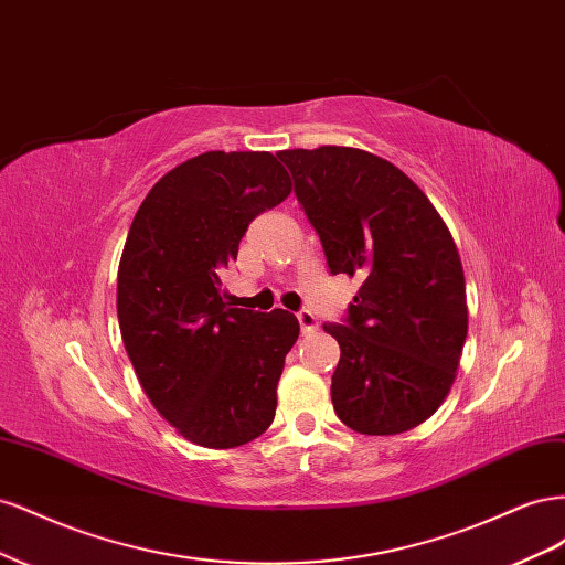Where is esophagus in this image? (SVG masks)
Instances as JSON below:
<instances>
[{"instance_id":"obj_1","label":"esophagus","mask_w":565,"mask_h":565,"mask_svg":"<svg viewBox=\"0 0 565 565\" xmlns=\"http://www.w3.org/2000/svg\"><path fill=\"white\" fill-rule=\"evenodd\" d=\"M297 320L301 324V334H313L318 330V320L311 311H299Z\"/></svg>"}]
</instances>
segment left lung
Returning a JSON list of instances; mask_svg holds the SVG:
<instances>
[{
  "label": "left lung",
  "instance_id": "8db88e82",
  "mask_svg": "<svg viewBox=\"0 0 565 565\" xmlns=\"http://www.w3.org/2000/svg\"><path fill=\"white\" fill-rule=\"evenodd\" d=\"M278 158L332 276L363 278L347 324H322L341 349L337 417L365 436L415 429L450 393L469 330L450 228L413 179L367 150L320 146Z\"/></svg>",
  "mask_w": 565,
  "mask_h": 565
}]
</instances>
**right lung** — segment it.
Returning <instances> with one entry per match:
<instances>
[{"label": "right lung", "instance_id": "right-lung-1", "mask_svg": "<svg viewBox=\"0 0 565 565\" xmlns=\"http://www.w3.org/2000/svg\"><path fill=\"white\" fill-rule=\"evenodd\" d=\"M292 193L270 152L210 150L167 172L136 212L117 268V318L152 407L202 448L259 438L276 417L299 320L233 309L218 273L249 221Z\"/></svg>", "mask_w": 565, "mask_h": 565}]
</instances>
